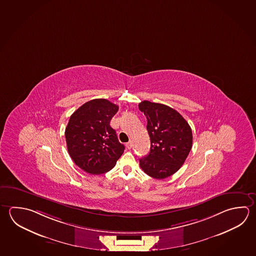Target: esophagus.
Wrapping results in <instances>:
<instances>
[{"label": "esophagus", "mask_w": 256, "mask_h": 256, "mask_svg": "<svg viewBox=\"0 0 256 256\" xmlns=\"http://www.w3.org/2000/svg\"><path fill=\"white\" fill-rule=\"evenodd\" d=\"M126 147H127V149H132V140L128 142L126 144Z\"/></svg>", "instance_id": "34e87169"}]
</instances>
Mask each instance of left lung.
Returning <instances> with one entry per match:
<instances>
[{
    "label": "left lung",
    "instance_id": "left-lung-1",
    "mask_svg": "<svg viewBox=\"0 0 256 256\" xmlns=\"http://www.w3.org/2000/svg\"><path fill=\"white\" fill-rule=\"evenodd\" d=\"M139 109L147 118L150 148L140 158L142 170L152 178L163 180L177 172L192 148V130L182 114L162 104L142 101Z\"/></svg>",
    "mask_w": 256,
    "mask_h": 256
}]
</instances>
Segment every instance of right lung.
I'll list each match as a JSON object with an SVG mask.
<instances>
[{"mask_svg": "<svg viewBox=\"0 0 256 256\" xmlns=\"http://www.w3.org/2000/svg\"><path fill=\"white\" fill-rule=\"evenodd\" d=\"M119 107L106 99H93L70 116L65 130L66 147L76 165L92 175L111 170L124 150L110 126Z\"/></svg>", "mask_w": 256, "mask_h": 256, "instance_id": "add662e5", "label": "right lung"}]
</instances>
